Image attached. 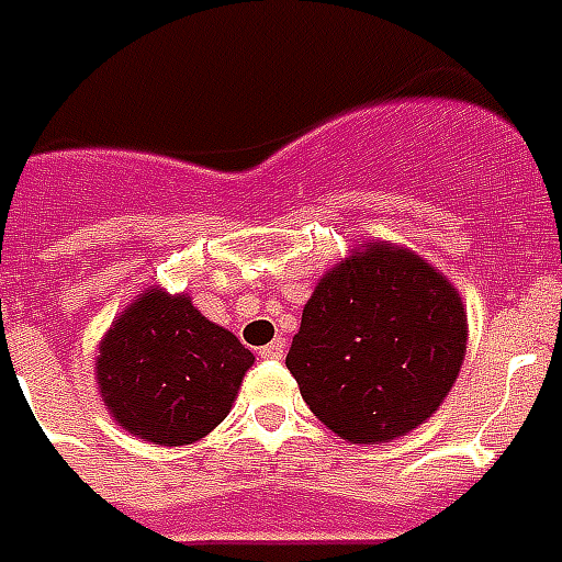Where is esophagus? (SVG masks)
<instances>
[{
  "mask_svg": "<svg viewBox=\"0 0 562 562\" xmlns=\"http://www.w3.org/2000/svg\"><path fill=\"white\" fill-rule=\"evenodd\" d=\"M284 352H286V340L284 337H276L272 344L260 349V358H266V361H281V358H284Z\"/></svg>",
  "mask_w": 562,
  "mask_h": 562,
  "instance_id": "esophagus-1",
  "label": "esophagus"
}]
</instances>
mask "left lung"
Masks as SVG:
<instances>
[{
  "label": "left lung",
  "instance_id": "obj_1",
  "mask_svg": "<svg viewBox=\"0 0 562 562\" xmlns=\"http://www.w3.org/2000/svg\"><path fill=\"white\" fill-rule=\"evenodd\" d=\"M465 349V305L445 272L370 239L316 281L286 370L335 436L385 445L436 415Z\"/></svg>",
  "mask_w": 562,
  "mask_h": 562
}]
</instances>
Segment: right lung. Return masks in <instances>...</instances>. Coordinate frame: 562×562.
I'll list each match as a JSON object with an SVG mask.
<instances>
[{
	"label": "right lung",
	"mask_w": 562,
	"mask_h": 562,
	"mask_svg": "<svg viewBox=\"0 0 562 562\" xmlns=\"http://www.w3.org/2000/svg\"><path fill=\"white\" fill-rule=\"evenodd\" d=\"M251 364V349L186 293L147 286L97 346L94 376L103 406L130 436L183 447L225 420Z\"/></svg>",
	"instance_id": "obj_1"
}]
</instances>
